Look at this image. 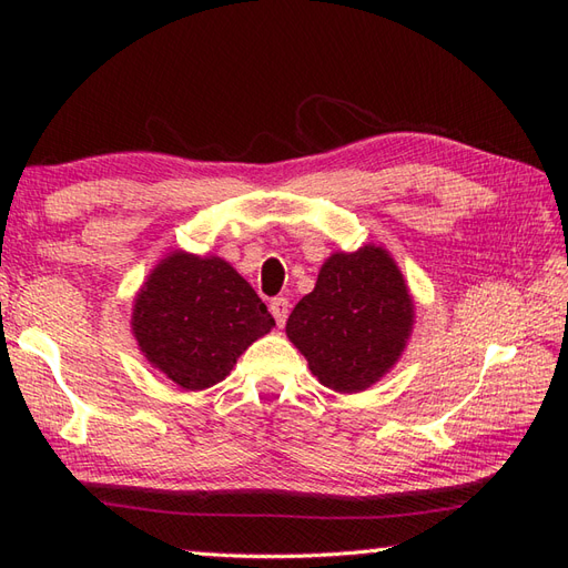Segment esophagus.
I'll use <instances>...</instances> for the list:
<instances>
[{
    "label": "esophagus",
    "instance_id": "esophagus-1",
    "mask_svg": "<svg viewBox=\"0 0 568 568\" xmlns=\"http://www.w3.org/2000/svg\"><path fill=\"white\" fill-rule=\"evenodd\" d=\"M271 312H273L277 327H285L287 312H291V303H287L285 297H273V300H271Z\"/></svg>",
    "mask_w": 568,
    "mask_h": 568
}]
</instances>
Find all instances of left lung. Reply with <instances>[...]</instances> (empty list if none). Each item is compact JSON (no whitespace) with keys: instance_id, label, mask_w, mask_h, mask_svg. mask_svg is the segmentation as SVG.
I'll return each instance as SVG.
<instances>
[{"instance_id":"left-lung-1","label":"left lung","mask_w":568,"mask_h":568,"mask_svg":"<svg viewBox=\"0 0 568 568\" xmlns=\"http://www.w3.org/2000/svg\"><path fill=\"white\" fill-rule=\"evenodd\" d=\"M413 322L400 268L388 251L366 244L324 261L315 291L295 305L285 332L322 385L358 393L397 364Z\"/></svg>"}]
</instances>
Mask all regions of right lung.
<instances>
[{
    "label": "right lung",
    "mask_w": 568,
    "mask_h": 568,
    "mask_svg": "<svg viewBox=\"0 0 568 568\" xmlns=\"http://www.w3.org/2000/svg\"><path fill=\"white\" fill-rule=\"evenodd\" d=\"M275 327L256 291L220 256L173 251L134 300L131 329L153 368L185 390H204Z\"/></svg>",
    "instance_id": "add662e5"
}]
</instances>
